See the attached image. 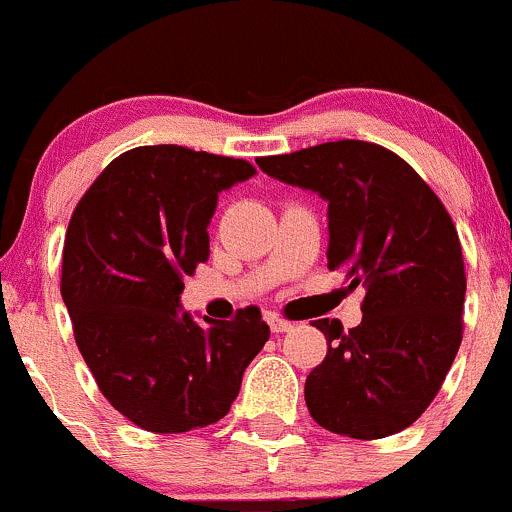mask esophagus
<instances>
[{
    "mask_svg": "<svg viewBox=\"0 0 512 512\" xmlns=\"http://www.w3.org/2000/svg\"><path fill=\"white\" fill-rule=\"evenodd\" d=\"M268 326H271L273 333H286V331H291L293 323L283 321V318H278V316H268Z\"/></svg>",
    "mask_w": 512,
    "mask_h": 512,
    "instance_id": "obj_1",
    "label": "esophagus"
}]
</instances>
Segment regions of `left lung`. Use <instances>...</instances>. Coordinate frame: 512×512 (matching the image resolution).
<instances>
[{
    "label": "left lung",
    "mask_w": 512,
    "mask_h": 512,
    "mask_svg": "<svg viewBox=\"0 0 512 512\" xmlns=\"http://www.w3.org/2000/svg\"><path fill=\"white\" fill-rule=\"evenodd\" d=\"M263 174L328 204V268L366 288L363 318H321L328 353L306 378V406L331 433L386 438L418 421L463 338L458 231L401 156L343 139L256 161Z\"/></svg>",
    "instance_id": "obj_1"
}]
</instances>
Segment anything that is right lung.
<instances>
[{"label": "right lung", "mask_w": 512, "mask_h": 512, "mask_svg": "<svg viewBox=\"0 0 512 512\" xmlns=\"http://www.w3.org/2000/svg\"><path fill=\"white\" fill-rule=\"evenodd\" d=\"M254 174L244 159L139 146L74 209L62 298L101 393L139 428L186 433L221 421L268 341L254 306L221 323L181 311V278L209 258L219 194Z\"/></svg>", "instance_id": "1"}]
</instances>
